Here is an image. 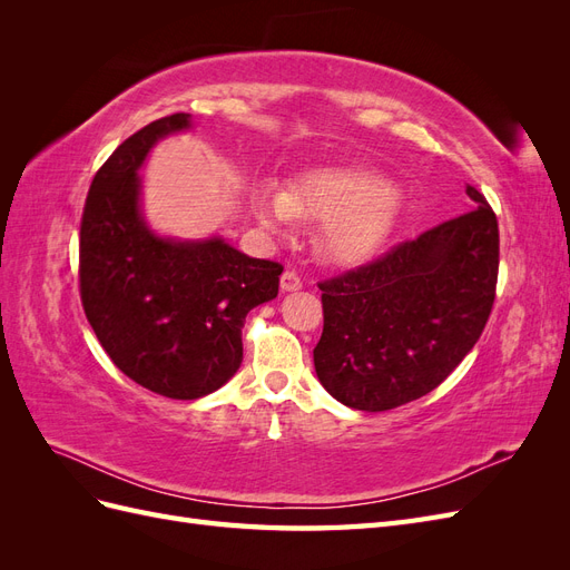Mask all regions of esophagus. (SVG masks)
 <instances>
[{
    "label": "esophagus",
    "instance_id": "34e87169",
    "mask_svg": "<svg viewBox=\"0 0 570 570\" xmlns=\"http://www.w3.org/2000/svg\"><path fill=\"white\" fill-rule=\"evenodd\" d=\"M281 289L283 292H297V289H302V278H299L295 271H285L281 275Z\"/></svg>",
    "mask_w": 570,
    "mask_h": 570
}]
</instances>
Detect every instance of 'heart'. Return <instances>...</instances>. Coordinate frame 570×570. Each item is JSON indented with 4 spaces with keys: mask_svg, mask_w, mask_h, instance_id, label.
<instances>
[{
    "mask_svg": "<svg viewBox=\"0 0 570 570\" xmlns=\"http://www.w3.org/2000/svg\"><path fill=\"white\" fill-rule=\"evenodd\" d=\"M266 233L283 235L292 218L323 220V252L340 266H358L377 254L402 214V195L368 166H340L308 174L283 193L262 187L252 199Z\"/></svg>",
    "mask_w": 570,
    "mask_h": 570,
    "instance_id": "obj_1",
    "label": "heart"
}]
</instances>
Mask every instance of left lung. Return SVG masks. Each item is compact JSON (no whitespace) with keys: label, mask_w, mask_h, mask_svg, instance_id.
<instances>
[{"label":"left lung","mask_w":570,"mask_h":570,"mask_svg":"<svg viewBox=\"0 0 570 570\" xmlns=\"http://www.w3.org/2000/svg\"><path fill=\"white\" fill-rule=\"evenodd\" d=\"M471 212L444 220L323 289L314 350L321 385L358 411H387L435 390L485 327L497 287V216L465 185Z\"/></svg>","instance_id":"obj_1"}]
</instances>
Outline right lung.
<instances>
[{
    "label": "right lung",
    "instance_id": "obj_1",
    "mask_svg": "<svg viewBox=\"0 0 570 570\" xmlns=\"http://www.w3.org/2000/svg\"><path fill=\"white\" fill-rule=\"evenodd\" d=\"M193 128L174 114L130 135L97 170L80 223V299L116 368L168 400H199L243 364L254 306L278 297L283 266L223 237L174 239L142 214L140 168L164 137Z\"/></svg>",
    "mask_w": 570,
    "mask_h": 570
}]
</instances>
